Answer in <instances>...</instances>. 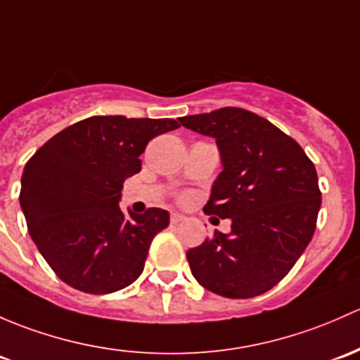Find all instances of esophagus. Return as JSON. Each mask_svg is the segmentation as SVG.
Returning <instances> with one entry per match:
<instances>
[{
    "instance_id": "1",
    "label": "esophagus",
    "mask_w": 360,
    "mask_h": 360,
    "mask_svg": "<svg viewBox=\"0 0 360 360\" xmlns=\"http://www.w3.org/2000/svg\"><path fill=\"white\" fill-rule=\"evenodd\" d=\"M183 221H184L183 214H177V212L170 214V222H172V224H179V222H183Z\"/></svg>"
}]
</instances>
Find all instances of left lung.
Segmentation results:
<instances>
[{
    "label": "left lung",
    "mask_w": 360,
    "mask_h": 360,
    "mask_svg": "<svg viewBox=\"0 0 360 360\" xmlns=\"http://www.w3.org/2000/svg\"><path fill=\"white\" fill-rule=\"evenodd\" d=\"M179 122L217 143L222 172L203 212L231 219V233L215 231L188 250L191 274L221 297L266 293L314 236L321 209L316 167L295 139L243 108H219Z\"/></svg>",
    "instance_id": "8db88e82"
}]
</instances>
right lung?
<instances>
[{
	"label": "right lung",
	"mask_w": 360,
	"mask_h": 360,
	"mask_svg": "<svg viewBox=\"0 0 360 360\" xmlns=\"http://www.w3.org/2000/svg\"><path fill=\"white\" fill-rule=\"evenodd\" d=\"M172 119L94 115L53 136L25 164L20 207L29 234L60 279L84 293L122 290L139 278L169 212L120 210L122 184L141 170L150 139Z\"/></svg>",
	"instance_id": "1"
}]
</instances>
